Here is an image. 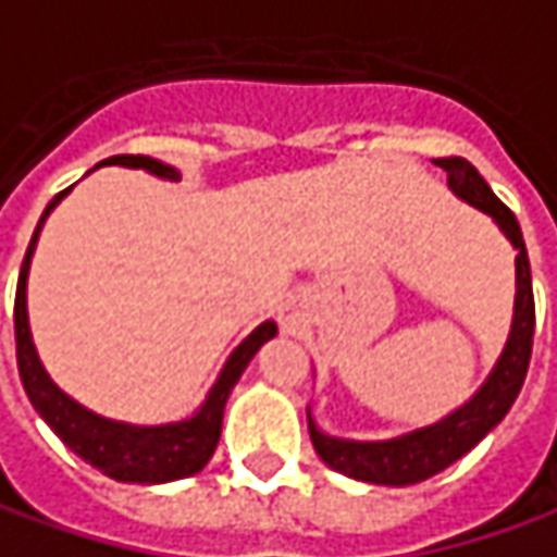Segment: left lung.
<instances>
[{
	"mask_svg": "<svg viewBox=\"0 0 557 557\" xmlns=\"http://www.w3.org/2000/svg\"><path fill=\"white\" fill-rule=\"evenodd\" d=\"M436 164L448 174V186L455 196H461L473 208L486 211L496 221L502 233L511 239L518 249V296H515V321L508 343L502 349L493 374L476 389L471 401H465L458 411H451L443 421L421 426L414 433H405L396 440H380V443H358V440H336L321 433L311 414H308V433L314 451L324 458L333 471L364 480V483H380V486H411L421 483L433 473L446 471L461 455H468L493 426H496L508 408L518 399L523 376L530 368V351H533V330H536V305H533V283H530V258L520 236L518 218L511 208L498 199L490 189V183L476 174L471 161L451 156L436 158Z\"/></svg>",
	"mask_w": 557,
	"mask_h": 557,
	"instance_id": "1",
	"label": "left lung"
}]
</instances>
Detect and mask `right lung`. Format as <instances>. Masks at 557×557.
<instances>
[{
    "instance_id": "1",
    "label": "right lung",
    "mask_w": 557,
    "mask_h": 557,
    "mask_svg": "<svg viewBox=\"0 0 557 557\" xmlns=\"http://www.w3.org/2000/svg\"><path fill=\"white\" fill-rule=\"evenodd\" d=\"M99 164H124V168H143L156 177L177 181L181 174L149 156H111ZM71 193V186L59 193L39 218L34 239L27 246L24 264H21V277H17V293H14V343H17V371L21 383L27 389V396L39 411V418L55 430L64 446L74 455H81L86 465H92L96 471H102L117 483H171L193 476L208 465V458L214 455L218 440H221V421H224V405L227 396L236 386L239 374L246 371V364L255 358V351L261 349L271 336H277V324L264 321L255 326L252 333L233 349L227 358L224 371L218 376V383L211 386L208 399L202 408L189 418V421L161 423V426H136V423H121L99 418L92 411H86L84 405L64 396L59 386L49 380V374L39 364V355L34 349V336L27 324V271H30V258L37 249L42 221L49 218V211L59 206L61 199Z\"/></svg>"
}]
</instances>
